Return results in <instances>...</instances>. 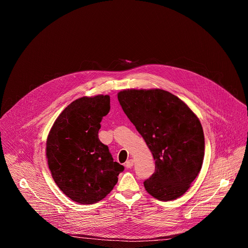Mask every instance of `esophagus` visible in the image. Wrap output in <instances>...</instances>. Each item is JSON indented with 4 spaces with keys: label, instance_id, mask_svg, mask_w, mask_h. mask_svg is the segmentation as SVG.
<instances>
[{
    "label": "esophagus",
    "instance_id": "1",
    "mask_svg": "<svg viewBox=\"0 0 248 248\" xmlns=\"http://www.w3.org/2000/svg\"><path fill=\"white\" fill-rule=\"evenodd\" d=\"M133 166V160H127L126 162H125V167L126 168H131Z\"/></svg>",
    "mask_w": 248,
    "mask_h": 248
}]
</instances>
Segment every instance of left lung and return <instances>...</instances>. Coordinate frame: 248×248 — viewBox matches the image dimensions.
<instances>
[{
    "label": "left lung",
    "instance_id": "obj_1",
    "mask_svg": "<svg viewBox=\"0 0 248 248\" xmlns=\"http://www.w3.org/2000/svg\"><path fill=\"white\" fill-rule=\"evenodd\" d=\"M118 99L155 160L145 189L162 201L181 197L202 167L205 142L200 121L179 97L162 89L123 90Z\"/></svg>",
    "mask_w": 248,
    "mask_h": 248
}]
</instances>
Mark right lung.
Wrapping results in <instances>:
<instances>
[{
	"label": "right lung",
	"instance_id": "1",
	"mask_svg": "<svg viewBox=\"0 0 248 248\" xmlns=\"http://www.w3.org/2000/svg\"><path fill=\"white\" fill-rule=\"evenodd\" d=\"M109 111V95L77 99L57 118L47 138L46 155L55 183L80 204L105 198L124 170L98 137L100 123Z\"/></svg>",
	"mask_w": 248,
	"mask_h": 248
}]
</instances>
